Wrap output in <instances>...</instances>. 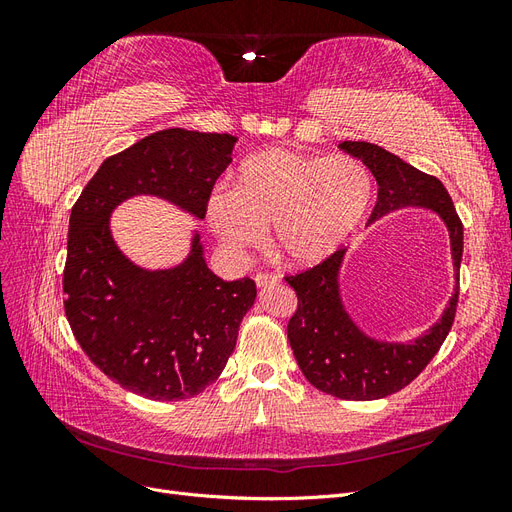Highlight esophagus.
Here are the masks:
<instances>
[{
    "instance_id": "obj_1",
    "label": "esophagus",
    "mask_w": 512,
    "mask_h": 512,
    "mask_svg": "<svg viewBox=\"0 0 512 512\" xmlns=\"http://www.w3.org/2000/svg\"><path fill=\"white\" fill-rule=\"evenodd\" d=\"M254 282L258 288H269V286H275L277 284V277L271 275V273H258L254 277Z\"/></svg>"
}]
</instances>
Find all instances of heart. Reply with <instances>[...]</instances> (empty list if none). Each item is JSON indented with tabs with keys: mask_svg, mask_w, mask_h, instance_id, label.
I'll use <instances>...</instances> for the list:
<instances>
[{
	"mask_svg": "<svg viewBox=\"0 0 512 512\" xmlns=\"http://www.w3.org/2000/svg\"><path fill=\"white\" fill-rule=\"evenodd\" d=\"M374 181L352 156L265 149L235 170L232 192L207 198V224L232 254L254 250L271 228V250L290 267H316L361 224Z\"/></svg>",
	"mask_w": 512,
	"mask_h": 512,
	"instance_id": "obj_1",
	"label": "heart"
}]
</instances>
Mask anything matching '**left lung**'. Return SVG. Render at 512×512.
<instances>
[{
  "label": "left lung",
  "mask_w": 512,
  "mask_h": 512,
  "mask_svg": "<svg viewBox=\"0 0 512 512\" xmlns=\"http://www.w3.org/2000/svg\"><path fill=\"white\" fill-rule=\"evenodd\" d=\"M376 177L378 200L369 224L404 207H423L438 215L451 239L455 292L440 320L408 342H386L367 335L352 320L342 297L339 273L346 250H337L314 269L286 277L299 307L288 322V342L303 376L322 393L339 399L371 401L408 386L436 356L453 327L459 297L463 226L440 179L421 173L395 153L365 141L339 143Z\"/></svg>",
  "instance_id": "1"
}]
</instances>
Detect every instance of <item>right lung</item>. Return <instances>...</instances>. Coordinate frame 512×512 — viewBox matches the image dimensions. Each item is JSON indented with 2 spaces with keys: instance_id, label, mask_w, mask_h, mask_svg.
<instances>
[{
  "instance_id": "right-lung-1",
  "label": "right lung",
  "mask_w": 512,
  "mask_h": 512,
  "mask_svg": "<svg viewBox=\"0 0 512 512\" xmlns=\"http://www.w3.org/2000/svg\"><path fill=\"white\" fill-rule=\"evenodd\" d=\"M237 136L168 128L106 158L70 213L66 316L100 371L136 395L179 401L218 380L256 301L250 277L226 282L205 262L198 230L170 269H143L119 250L113 211L158 196L203 220Z\"/></svg>"
}]
</instances>
